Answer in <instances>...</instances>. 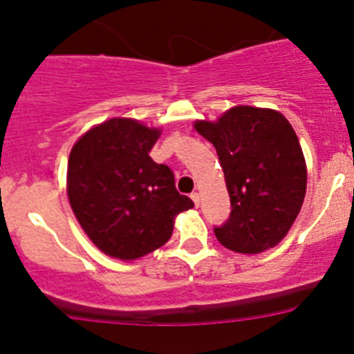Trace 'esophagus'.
<instances>
[{"mask_svg": "<svg viewBox=\"0 0 354 354\" xmlns=\"http://www.w3.org/2000/svg\"><path fill=\"white\" fill-rule=\"evenodd\" d=\"M192 200H193V204H195V207H198V205H200V195H198V193H192Z\"/></svg>", "mask_w": 354, "mask_h": 354, "instance_id": "obj_1", "label": "esophagus"}]
</instances>
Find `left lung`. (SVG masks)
<instances>
[{"mask_svg":"<svg viewBox=\"0 0 354 354\" xmlns=\"http://www.w3.org/2000/svg\"><path fill=\"white\" fill-rule=\"evenodd\" d=\"M214 145L232 212L216 239L237 253H262L287 236L306 193V162L292 126L280 111L234 106L218 120H196Z\"/></svg>","mask_w":354,"mask_h":354,"instance_id":"obj_1","label":"left lung"}]
</instances>
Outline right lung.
<instances>
[{"label": "right lung", "mask_w": 354, "mask_h": 354, "mask_svg": "<svg viewBox=\"0 0 354 354\" xmlns=\"http://www.w3.org/2000/svg\"><path fill=\"white\" fill-rule=\"evenodd\" d=\"M159 136V127L115 117L72 145L68 202L84 234L109 257L136 261L161 248L175 218L193 207L175 189L170 168L150 158Z\"/></svg>", "instance_id": "add662e5"}]
</instances>
